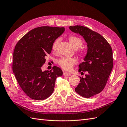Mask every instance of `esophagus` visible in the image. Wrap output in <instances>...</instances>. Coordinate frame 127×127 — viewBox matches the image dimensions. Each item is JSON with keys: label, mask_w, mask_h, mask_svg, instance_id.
I'll list each match as a JSON object with an SVG mask.
<instances>
[{"label": "esophagus", "mask_w": 127, "mask_h": 127, "mask_svg": "<svg viewBox=\"0 0 127 127\" xmlns=\"http://www.w3.org/2000/svg\"><path fill=\"white\" fill-rule=\"evenodd\" d=\"M63 75H71V73H68V72H64Z\"/></svg>", "instance_id": "esophagus-1"}]
</instances>
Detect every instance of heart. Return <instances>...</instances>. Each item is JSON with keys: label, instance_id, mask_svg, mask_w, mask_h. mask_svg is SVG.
<instances>
[{"label": "heart", "instance_id": "obj_1", "mask_svg": "<svg viewBox=\"0 0 127 127\" xmlns=\"http://www.w3.org/2000/svg\"><path fill=\"white\" fill-rule=\"evenodd\" d=\"M69 41L70 43L72 44V46L73 47L74 49H78L80 48L83 44V41L82 39L79 37L77 36H69L68 38ZM59 40L58 39L56 40L52 45V50L53 52H56L57 50L58 45L59 43ZM79 53L81 56L85 55L86 54L85 50L83 49H80L79 50ZM77 63V60L74 58H66L64 57L61 58L60 60H59L58 61V64L64 70H67L69 71L71 70L73 65Z\"/></svg>", "mask_w": 127, "mask_h": 127}]
</instances>
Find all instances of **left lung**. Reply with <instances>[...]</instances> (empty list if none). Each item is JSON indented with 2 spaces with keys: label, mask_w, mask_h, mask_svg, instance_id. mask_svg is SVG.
I'll list each match as a JSON object with an SVG mask.
<instances>
[{
  "label": "left lung",
  "mask_w": 127,
  "mask_h": 127,
  "mask_svg": "<svg viewBox=\"0 0 127 127\" xmlns=\"http://www.w3.org/2000/svg\"><path fill=\"white\" fill-rule=\"evenodd\" d=\"M72 32L79 33L87 44V55L79 66L78 71L87 72L85 78L75 88L78 94L90 98L99 94L105 87L113 67L112 50L105 38L98 32L81 25L70 26Z\"/></svg>",
  "instance_id": "left-lung-1"
}]
</instances>
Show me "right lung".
Segmentation results:
<instances>
[{
	"mask_svg": "<svg viewBox=\"0 0 127 127\" xmlns=\"http://www.w3.org/2000/svg\"><path fill=\"white\" fill-rule=\"evenodd\" d=\"M64 30V27L36 28L16 45L12 71L22 90L32 99L41 100L49 97L54 91L56 78L63 75V71L57 66L44 72L41 67L51 53L53 43Z\"/></svg>",
	"mask_w": 127,
	"mask_h": 127,
	"instance_id": "obj_1",
	"label": "right lung"
}]
</instances>
